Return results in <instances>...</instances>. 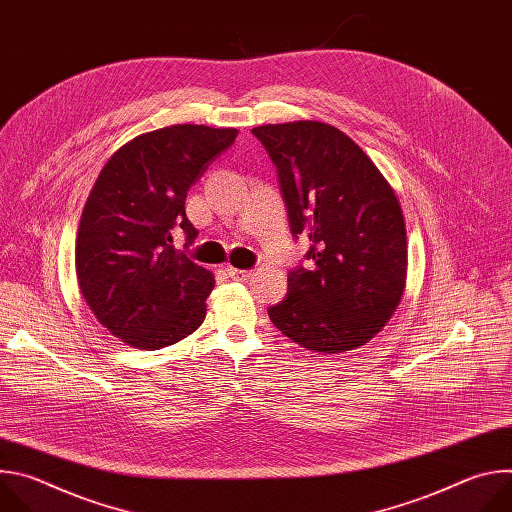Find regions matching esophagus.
Returning a JSON list of instances; mask_svg holds the SVG:
<instances>
[{
	"label": "esophagus",
	"mask_w": 512,
	"mask_h": 512,
	"mask_svg": "<svg viewBox=\"0 0 512 512\" xmlns=\"http://www.w3.org/2000/svg\"><path fill=\"white\" fill-rule=\"evenodd\" d=\"M229 271V277H233L235 281H245V279H249L251 277V269H235V267H229L227 269Z\"/></svg>",
	"instance_id": "1"
}]
</instances>
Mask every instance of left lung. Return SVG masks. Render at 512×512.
I'll list each match as a JSON object with an SVG mask.
<instances>
[{
	"mask_svg": "<svg viewBox=\"0 0 512 512\" xmlns=\"http://www.w3.org/2000/svg\"><path fill=\"white\" fill-rule=\"evenodd\" d=\"M277 168L296 239L310 267L287 271V296L267 310L300 346L338 354L369 342L401 302L407 237L401 204L358 145L320 121L251 129Z\"/></svg>",
	"mask_w": 512,
	"mask_h": 512,
	"instance_id": "obj_1",
	"label": "left lung"
}]
</instances>
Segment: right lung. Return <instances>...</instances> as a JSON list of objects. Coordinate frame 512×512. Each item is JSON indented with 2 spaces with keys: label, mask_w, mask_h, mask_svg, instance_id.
Instances as JSON below:
<instances>
[{
  "label": "right lung",
  "mask_w": 512,
  "mask_h": 512,
  "mask_svg": "<svg viewBox=\"0 0 512 512\" xmlns=\"http://www.w3.org/2000/svg\"><path fill=\"white\" fill-rule=\"evenodd\" d=\"M237 129L172 125L137 135L101 170L77 237V277L97 320L125 344L158 350L192 334L206 316L214 275L174 249L196 229L186 194L229 150Z\"/></svg>",
  "instance_id": "add662e5"
}]
</instances>
